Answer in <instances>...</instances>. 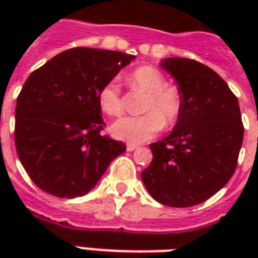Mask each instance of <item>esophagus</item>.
<instances>
[{
  "mask_svg": "<svg viewBox=\"0 0 258 258\" xmlns=\"http://www.w3.org/2000/svg\"><path fill=\"white\" fill-rule=\"evenodd\" d=\"M137 148H138V145H133V144H128V145H127V151L133 152V151H135Z\"/></svg>",
  "mask_w": 258,
  "mask_h": 258,
  "instance_id": "esophagus-1",
  "label": "esophagus"
}]
</instances>
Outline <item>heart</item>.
<instances>
[{
    "label": "heart",
    "mask_w": 258,
    "mask_h": 258,
    "mask_svg": "<svg viewBox=\"0 0 258 258\" xmlns=\"http://www.w3.org/2000/svg\"><path fill=\"white\" fill-rule=\"evenodd\" d=\"M130 83L146 92L140 116H125L112 125V134L130 144H142L162 131L163 125L171 127L182 114L184 96L175 85H168L160 70L153 66H141L130 74ZM98 105L110 117L123 113V95L117 79L107 80L98 90Z\"/></svg>",
    "instance_id": "obj_1"
}]
</instances>
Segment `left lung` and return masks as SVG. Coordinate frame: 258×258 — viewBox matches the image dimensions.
Listing matches in <instances>:
<instances>
[{"label": "left lung", "mask_w": 258, "mask_h": 258, "mask_svg": "<svg viewBox=\"0 0 258 258\" xmlns=\"http://www.w3.org/2000/svg\"><path fill=\"white\" fill-rule=\"evenodd\" d=\"M162 68L177 81L184 110L173 133L151 144L153 159L141 177L159 203L190 207L231 179L243 123L238 98L213 69L186 58L163 59Z\"/></svg>", "instance_id": "obj_1"}]
</instances>
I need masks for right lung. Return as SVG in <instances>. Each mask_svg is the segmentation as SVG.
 I'll return each mask as SVG.
<instances>
[{"mask_svg": "<svg viewBox=\"0 0 258 258\" xmlns=\"http://www.w3.org/2000/svg\"><path fill=\"white\" fill-rule=\"evenodd\" d=\"M134 55L76 47L49 59L27 77L16 99L15 145L34 184L58 198L88 194L121 141L102 135L106 124L98 90Z\"/></svg>", "mask_w": 258, "mask_h": 258, "instance_id": "obj_1", "label": "right lung"}]
</instances>
